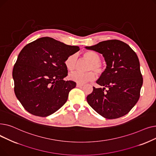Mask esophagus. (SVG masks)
I'll use <instances>...</instances> for the list:
<instances>
[{"instance_id": "obj_1", "label": "esophagus", "mask_w": 156, "mask_h": 156, "mask_svg": "<svg viewBox=\"0 0 156 156\" xmlns=\"http://www.w3.org/2000/svg\"><path fill=\"white\" fill-rule=\"evenodd\" d=\"M83 84H81V83H76V87H83Z\"/></svg>"}]
</instances>
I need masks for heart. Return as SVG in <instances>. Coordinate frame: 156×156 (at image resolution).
Masks as SVG:
<instances>
[{"mask_svg": "<svg viewBox=\"0 0 156 156\" xmlns=\"http://www.w3.org/2000/svg\"><path fill=\"white\" fill-rule=\"evenodd\" d=\"M83 55L85 58L91 62L88 68V70H94L99 75H101L104 72V69L100 64L101 56L99 54L94 51H88L85 52ZM64 63L66 67L69 71H73L76 68V55L75 54L70 55L66 59ZM69 78L71 80L81 84L94 80L95 78V76L93 71H88L86 73L76 71L71 73Z\"/></svg>", "mask_w": 156, "mask_h": 156, "instance_id": "obj_1", "label": "heart"}]
</instances>
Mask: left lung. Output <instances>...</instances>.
Wrapping results in <instances>:
<instances>
[{
	"label": "left lung",
	"instance_id": "left-lung-1",
	"mask_svg": "<svg viewBox=\"0 0 156 156\" xmlns=\"http://www.w3.org/2000/svg\"><path fill=\"white\" fill-rule=\"evenodd\" d=\"M85 48L102 54L107 65L96 81L103 88L93 87V92L87 97V102L105 118L126 115L138 102L143 84L137 55L118 40L103 41Z\"/></svg>",
	"mask_w": 156,
	"mask_h": 156
}]
</instances>
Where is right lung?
I'll list each match as a JSON object with an SVG mask.
<instances>
[{
  "mask_svg": "<svg viewBox=\"0 0 156 156\" xmlns=\"http://www.w3.org/2000/svg\"><path fill=\"white\" fill-rule=\"evenodd\" d=\"M80 50L51 37L37 39L24 46L12 71L16 97L28 112L47 117L66 102L76 87L68 75L65 61Z\"/></svg>",
  "mask_w": 156,
  "mask_h": 156,
  "instance_id": "add662e5",
  "label": "right lung"
}]
</instances>
